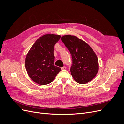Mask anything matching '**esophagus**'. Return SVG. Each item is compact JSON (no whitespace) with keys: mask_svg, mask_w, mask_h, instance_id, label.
Segmentation results:
<instances>
[{"mask_svg":"<svg viewBox=\"0 0 124 124\" xmlns=\"http://www.w3.org/2000/svg\"><path fill=\"white\" fill-rule=\"evenodd\" d=\"M61 69H62V70H65L66 69V67L65 66H63V67H62Z\"/></svg>","mask_w":124,"mask_h":124,"instance_id":"esophagus-1","label":"esophagus"}]
</instances>
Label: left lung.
Listing matches in <instances>:
<instances>
[{
	"label": "left lung",
	"mask_w": 124,
	"mask_h": 124,
	"mask_svg": "<svg viewBox=\"0 0 124 124\" xmlns=\"http://www.w3.org/2000/svg\"><path fill=\"white\" fill-rule=\"evenodd\" d=\"M61 40L72 56L70 71L74 80L80 84L92 81L99 69L98 58L92 47L74 36H63Z\"/></svg>",
	"instance_id": "8db88e82"
}]
</instances>
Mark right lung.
<instances>
[{
    "label": "right lung",
    "mask_w": 124,
    "mask_h": 124,
    "mask_svg": "<svg viewBox=\"0 0 124 124\" xmlns=\"http://www.w3.org/2000/svg\"><path fill=\"white\" fill-rule=\"evenodd\" d=\"M61 36L46 34L37 40L28 51L25 58V67L31 79L40 85L49 84L61 71L54 65L55 44Z\"/></svg>",
    "instance_id": "right-lung-1"
}]
</instances>
